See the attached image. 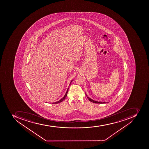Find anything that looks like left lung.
<instances>
[{
	"mask_svg": "<svg viewBox=\"0 0 149 149\" xmlns=\"http://www.w3.org/2000/svg\"><path fill=\"white\" fill-rule=\"evenodd\" d=\"M86 95L87 96V98L88 99V100L90 101V102H93V103H100V104H102V103H105L106 102H97V101H94V100H92L88 96H87V95L86 94Z\"/></svg>",
	"mask_w": 149,
	"mask_h": 149,
	"instance_id": "8db88e82",
	"label": "left lung"
}]
</instances>
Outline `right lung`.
<instances>
[{
	"label": "right lung",
	"mask_w": 149,
	"mask_h": 149,
	"mask_svg": "<svg viewBox=\"0 0 149 149\" xmlns=\"http://www.w3.org/2000/svg\"><path fill=\"white\" fill-rule=\"evenodd\" d=\"M72 80L71 81V82H72ZM71 84V83H70ZM68 89H69V88H68V89H67V92H66V94H65V95L62 98H61V100H60V101H58V102H53V103H52V104H57V103H60V102H62V101H63L65 99V98H66V97L67 96V94H68Z\"/></svg>",
	"instance_id": "obj_1"
}]
</instances>
